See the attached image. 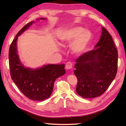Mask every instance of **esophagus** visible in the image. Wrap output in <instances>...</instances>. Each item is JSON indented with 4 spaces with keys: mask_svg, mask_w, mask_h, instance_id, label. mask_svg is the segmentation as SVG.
Returning <instances> with one entry per match:
<instances>
[{
    "mask_svg": "<svg viewBox=\"0 0 126 126\" xmlns=\"http://www.w3.org/2000/svg\"><path fill=\"white\" fill-rule=\"evenodd\" d=\"M73 64L71 62L69 61L68 62H66V64H65V68L66 69H70L72 68H73Z\"/></svg>",
    "mask_w": 126,
    "mask_h": 126,
    "instance_id": "1",
    "label": "esophagus"
}]
</instances>
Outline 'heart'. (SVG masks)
<instances>
[{
	"label": "heart",
	"instance_id": "heart-1",
	"mask_svg": "<svg viewBox=\"0 0 126 126\" xmlns=\"http://www.w3.org/2000/svg\"><path fill=\"white\" fill-rule=\"evenodd\" d=\"M92 38V33L83 28L75 26L64 31L62 34L61 39L64 42H70L75 39L72 48L75 52L81 53L86 49Z\"/></svg>",
	"mask_w": 126,
	"mask_h": 126
}]
</instances>
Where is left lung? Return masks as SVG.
<instances>
[{
	"mask_svg": "<svg viewBox=\"0 0 126 126\" xmlns=\"http://www.w3.org/2000/svg\"><path fill=\"white\" fill-rule=\"evenodd\" d=\"M102 30L101 38L95 49L76 60V89L83 98H95L102 95L116 75L117 50L108 31L104 27Z\"/></svg>",
	"mask_w": 126,
	"mask_h": 126,
	"instance_id": "8db88e82",
	"label": "left lung"
}]
</instances>
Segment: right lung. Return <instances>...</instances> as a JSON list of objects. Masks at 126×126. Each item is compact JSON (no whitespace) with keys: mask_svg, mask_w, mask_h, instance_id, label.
<instances>
[{"mask_svg":"<svg viewBox=\"0 0 126 126\" xmlns=\"http://www.w3.org/2000/svg\"><path fill=\"white\" fill-rule=\"evenodd\" d=\"M40 19H45L41 18ZM33 23H28L18 32L10 45L9 53V66L12 81L26 97L34 101H42L49 98L53 89L55 80L65 73V65L48 64L37 69L25 68L17 54L18 37Z\"/></svg>","mask_w":126,"mask_h":126,"instance_id":"1","label":"right lung"}]
</instances>
